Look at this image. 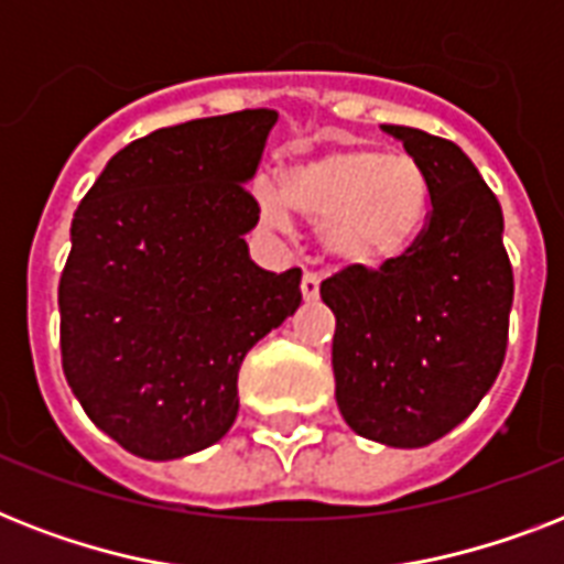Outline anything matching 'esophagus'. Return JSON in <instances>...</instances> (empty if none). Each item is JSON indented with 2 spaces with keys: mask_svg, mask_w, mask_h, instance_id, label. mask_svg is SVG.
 Listing matches in <instances>:
<instances>
[{
  "mask_svg": "<svg viewBox=\"0 0 564 564\" xmlns=\"http://www.w3.org/2000/svg\"><path fill=\"white\" fill-rule=\"evenodd\" d=\"M318 286H322V278H318V274H304V278H301V295H304V301H316Z\"/></svg>",
  "mask_w": 564,
  "mask_h": 564,
  "instance_id": "esophagus-1",
  "label": "esophagus"
}]
</instances>
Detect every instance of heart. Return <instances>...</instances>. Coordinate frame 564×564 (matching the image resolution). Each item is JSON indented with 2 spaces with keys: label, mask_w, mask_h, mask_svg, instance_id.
<instances>
[{
  "label": "heart",
  "mask_w": 564,
  "mask_h": 564,
  "mask_svg": "<svg viewBox=\"0 0 564 564\" xmlns=\"http://www.w3.org/2000/svg\"><path fill=\"white\" fill-rule=\"evenodd\" d=\"M281 194L257 193L263 225H290L286 200L318 221L322 251L351 269H377L406 254L430 216V184L419 163L366 145H339L283 166Z\"/></svg>",
  "instance_id": "heart-1"
}]
</instances>
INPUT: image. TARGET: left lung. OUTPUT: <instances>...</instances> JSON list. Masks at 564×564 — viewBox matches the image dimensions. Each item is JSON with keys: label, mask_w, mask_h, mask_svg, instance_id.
Here are the masks:
<instances>
[{"label": "left lung", "mask_w": 564, "mask_h": 564, "mask_svg": "<svg viewBox=\"0 0 564 564\" xmlns=\"http://www.w3.org/2000/svg\"><path fill=\"white\" fill-rule=\"evenodd\" d=\"M380 128L427 175V228L377 272L334 274L322 301L336 316V403L348 427L380 445L424 447L495 383L516 283L503 213L471 158L419 128Z\"/></svg>", "instance_id": "1"}]
</instances>
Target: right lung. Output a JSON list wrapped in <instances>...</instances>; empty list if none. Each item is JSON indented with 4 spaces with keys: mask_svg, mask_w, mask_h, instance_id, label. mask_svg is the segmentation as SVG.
<instances>
[{
    "mask_svg": "<svg viewBox=\"0 0 564 564\" xmlns=\"http://www.w3.org/2000/svg\"><path fill=\"white\" fill-rule=\"evenodd\" d=\"M278 110L161 128L117 152L75 210L57 286L66 383L99 430L166 463L216 445L239 412L246 354L301 304L246 234Z\"/></svg>",
    "mask_w": 564,
    "mask_h": 564,
    "instance_id": "1",
    "label": "right lung"
}]
</instances>
